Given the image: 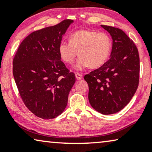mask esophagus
Masks as SVG:
<instances>
[{"mask_svg":"<svg viewBox=\"0 0 152 152\" xmlns=\"http://www.w3.org/2000/svg\"><path fill=\"white\" fill-rule=\"evenodd\" d=\"M75 76H76V78L77 80H81V79H82V78H83L82 75H81V74H79V73H76L75 74Z\"/></svg>","mask_w":152,"mask_h":152,"instance_id":"34e87169","label":"esophagus"}]
</instances>
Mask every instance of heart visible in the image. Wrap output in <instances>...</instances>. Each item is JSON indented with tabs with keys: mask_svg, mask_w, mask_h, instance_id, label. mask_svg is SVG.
<instances>
[{
	"mask_svg": "<svg viewBox=\"0 0 152 152\" xmlns=\"http://www.w3.org/2000/svg\"><path fill=\"white\" fill-rule=\"evenodd\" d=\"M112 50V39L107 34L93 30H79L69 36V42L62 41L58 53L62 60L71 64L78 55L74 67L80 71L85 67L98 68L105 63Z\"/></svg>",
	"mask_w": 152,
	"mask_h": 152,
	"instance_id": "1",
	"label": "heart"
}]
</instances>
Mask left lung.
<instances>
[{
  "mask_svg": "<svg viewBox=\"0 0 152 152\" xmlns=\"http://www.w3.org/2000/svg\"><path fill=\"white\" fill-rule=\"evenodd\" d=\"M113 40L110 58L84 76L89 86L91 106L102 114L119 112L129 103L139 83L140 59L138 49L123 30L101 25Z\"/></svg>",
  "mask_w": 152,
  "mask_h": 152,
  "instance_id": "obj_1",
  "label": "left lung"
}]
</instances>
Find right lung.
<instances>
[{"label":"right lung","mask_w":152,"mask_h":152,"mask_svg":"<svg viewBox=\"0 0 152 152\" xmlns=\"http://www.w3.org/2000/svg\"><path fill=\"white\" fill-rule=\"evenodd\" d=\"M73 20L35 31L19 45L13 60V75L27 109L42 119L54 118L67 104L76 81L58 53L62 38Z\"/></svg>","instance_id":"add662e5"}]
</instances>
